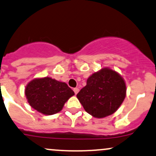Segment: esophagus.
Returning a JSON list of instances; mask_svg holds the SVG:
<instances>
[{
    "instance_id": "34e87169",
    "label": "esophagus",
    "mask_w": 156,
    "mask_h": 156,
    "mask_svg": "<svg viewBox=\"0 0 156 156\" xmlns=\"http://www.w3.org/2000/svg\"><path fill=\"white\" fill-rule=\"evenodd\" d=\"M73 91H74V92H75V95H76L77 93H78V92H79V89L78 88V87H75V88H74L73 89Z\"/></svg>"
}]
</instances>
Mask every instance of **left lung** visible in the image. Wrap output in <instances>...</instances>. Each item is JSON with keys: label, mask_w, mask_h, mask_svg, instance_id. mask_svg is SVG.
Wrapping results in <instances>:
<instances>
[{"label": "left lung", "mask_w": 156, "mask_h": 156, "mask_svg": "<svg viewBox=\"0 0 156 156\" xmlns=\"http://www.w3.org/2000/svg\"><path fill=\"white\" fill-rule=\"evenodd\" d=\"M126 84L119 73L104 68L89 77L87 85L77 94L85 111L95 118L114 113L126 97Z\"/></svg>", "instance_id": "8db88e82"}]
</instances>
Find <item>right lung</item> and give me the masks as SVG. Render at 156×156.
Masks as SVG:
<instances>
[{
    "label": "right lung",
    "instance_id": "add662e5",
    "mask_svg": "<svg viewBox=\"0 0 156 156\" xmlns=\"http://www.w3.org/2000/svg\"><path fill=\"white\" fill-rule=\"evenodd\" d=\"M25 95L32 108L50 115L59 112L75 93L64 82L46 77L31 81L26 87Z\"/></svg>",
    "mask_w": 156,
    "mask_h": 156
}]
</instances>
